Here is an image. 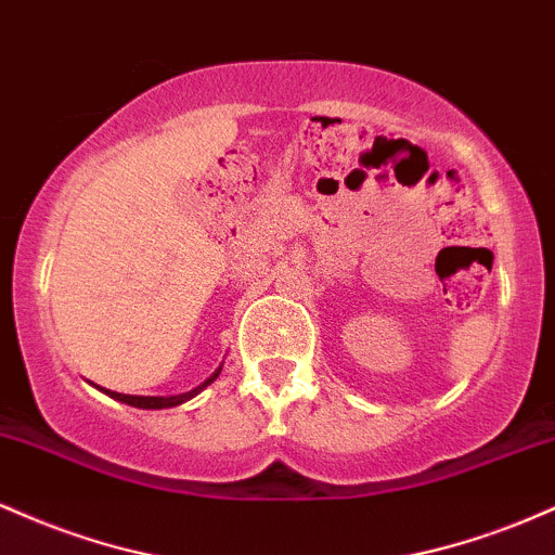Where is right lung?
I'll list each match as a JSON object with an SVG mask.
<instances>
[{
    "label": "right lung",
    "instance_id": "add662e5",
    "mask_svg": "<svg viewBox=\"0 0 555 555\" xmlns=\"http://www.w3.org/2000/svg\"><path fill=\"white\" fill-rule=\"evenodd\" d=\"M221 367H224V360L216 362L214 371H208V375H203L197 384H193L190 388H180V391H169V393H125V391H114V388H106V386H99V388L104 393H109L112 399L125 401V404L130 406H140V410H164V406L182 404V401L193 399L195 393H201L206 386H211L214 380L219 378Z\"/></svg>",
    "mask_w": 555,
    "mask_h": 555
}]
</instances>
